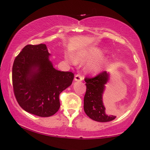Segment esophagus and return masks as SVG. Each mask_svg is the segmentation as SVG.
Returning <instances> with one entry per match:
<instances>
[{
  "instance_id": "esophagus-1",
  "label": "esophagus",
  "mask_w": 150,
  "mask_h": 150,
  "mask_svg": "<svg viewBox=\"0 0 150 150\" xmlns=\"http://www.w3.org/2000/svg\"><path fill=\"white\" fill-rule=\"evenodd\" d=\"M75 81H81L83 80V77H81V76L80 75H79V74H77V75H76L75 76Z\"/></svg>"
}]
</instances>
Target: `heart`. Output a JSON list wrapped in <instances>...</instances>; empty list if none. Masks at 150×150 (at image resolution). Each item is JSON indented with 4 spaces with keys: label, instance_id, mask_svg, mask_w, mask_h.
<instances>
[{
    "label": "heart",
    "instance_id": "heart-1",
    "mask_svg": "<svg viewBox=\"0 0 150 150\" xmlns=\"http://www.w3.org/2000/svg\"><path fill=\"white\" fill-rule=\"evenodd\" d=\"M104 51L100 47L90 46L81 48L73 55V59L69 55H66L65 59L73 64L86 63L85 69L91 74H98L102 72L108 65V57L103 56Z\"/></svg>",
    "mask_w": 150,
    "mask_h": 150
}]
</instances>
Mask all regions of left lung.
I'll list each match as a JSON object with an SVG mask.
<instances>
[{"label":"left lung","instance_id":"8db88e82","mask_svg":"<svg viewBox=\"0 0 150 150\" xmlns=\"http://www.w3.org/2000/svg\"><path fill=\"white\" fill-rule=\"evenodd\" d=\"M110 79V73L104 71L93 78H85L87 91L84 97V111L93 120L106 122L113 120L115 116L106 114L103 96L106 83Z\"/></svg>","mask_w":150,"mask_h":150}]
</instances>
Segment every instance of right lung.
<instances>
[{"mask_svg":"<svg viewBox=\"0 0 150 150\" xmlns=\"http://www.w3.org/2000/svg\"><path fill=\"white\" fill-rule=\"evenodd\" d=\"M45 44L27 45L14 59L12 85L19 105L32 115L48 117L60 107L59 96L74 75L55 69Z\"/></svg>","mask_w":150,"mask_h":150,"instance_id":"1","label":"right lung"}]
</instances>
